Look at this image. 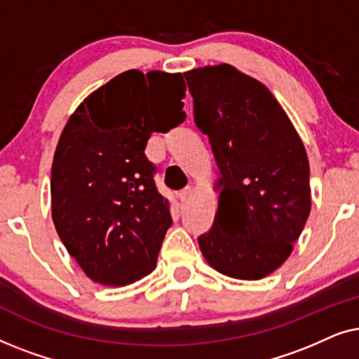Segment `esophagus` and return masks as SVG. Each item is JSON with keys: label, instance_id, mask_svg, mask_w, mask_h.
<instances>
[{"label": "esophagus", "instance_id": "34e87169", "mask_svg": "<svg viewBox=\"0 0 359 359\" xmlns=\"http://www.w3.org/2000/svg\"><path fill=\"white\" fill-rule=\"evenodd\" d=\"M191 194H193V189H191V188H186V189L181 191V193H180V201H181V203H188L189 198H191Z\"/></svg>", "mask_w": 359, "mask_h": 359}]
</instances>
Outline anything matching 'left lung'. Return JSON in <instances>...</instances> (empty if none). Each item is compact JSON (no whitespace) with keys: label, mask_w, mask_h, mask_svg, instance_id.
<instances>
[{"label":"left lung","mask_w":359,"mask_h":359,"mask_svg":"<svg viewBox=\"0 0 359 359\" xmlns=\"http://www.w3.org/2000/svg\"><path fill=\"white\" fill-rule=\"evenodd\" d=\"M184 76L220 171L219 209L199 248L219 273L262 279L286 262L311 214L306 149L255 78L225 63Z\"/></svg>","instance_id":"8db88e82"}]
</instances>
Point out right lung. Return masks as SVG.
<instances>
[{"label": "right lung", "instance_id": "obj_1", "mask_svg": "<svg viewBox=\"0 0 359 359\" xmlns=\"http://www.w3.org/2000/svg\"><path fill=\"white\" fill-rule=\"evenodd\" d=\"M181 73H121L68 119L52 163V219L86 276L126 286L155 269L168 201L158 193L145 147L151 132L186 119Z\"/></svg>", "mask_w": 359, "mask_h": 359}]
</instances>
